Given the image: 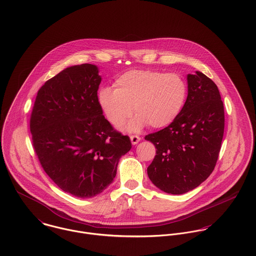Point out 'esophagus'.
Returning <instances> with one entry per match:
<instances>
[{
	"label": "esophagus",
	"instance_id": "esophagus-1",
	"mask_svg": "<svg viewBox=\"0 0 256 256\" xmlns=\"http://www.w3.org/2000/svg\"><path fill=\"white\" fill-rule=\"evenodd\" d=\"M130 139H131V142H132L133 145H136V144L139 143L140 140H141V138H140L139 136H137V135H131V136H130Z\"/></svg>",
	"mask_w": 256,
	"mask_h": 256
}]
</instances>
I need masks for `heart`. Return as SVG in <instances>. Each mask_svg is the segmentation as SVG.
I'll use <instances>...</instances> for the list:
<instances>
[{"label": "heart", "mask_w": 256, "mask_h": 256, "mask_svg": "<svg viewBox=\"0 0 256 256\" xmlns=\"http://www.w3.org/2000/svg\"><path fill=\"white\" fill-rule=\"evenodd\" d=\"M187 96V82L178 74L131 70L115 80V88L98 92V104L115 127L122 126L135 111L138 115L128 129L138 131L148 124L152 128L172 124L182 111Z\"/></svg>", "instance_id": "b5f03b06"}]
</instances>
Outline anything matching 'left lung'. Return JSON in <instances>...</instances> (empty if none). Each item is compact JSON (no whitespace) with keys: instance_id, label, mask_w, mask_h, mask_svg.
I'll return each mask as SVG.
<instances>
[{"instance_id":"1","label":"left lung","mask_w":256,"mask_h":256,"mask_svg":"<svg viewBox=\"0 0 256 256\" xmlns=\"http://www.w3.org/2000/svg\"><path fill=\"white\" fill-rule=\"evenodd\" d=\"M188 96L178 117L168 127L145 136L156 150L148 166L150 182L170 194L199 186L213 172L224 128L218 86L201 72L187 76Z\"/></svg>"}]
</instances>
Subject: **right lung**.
<instances>
[{
	"label": "right lung",
	"instance_id": "add662e5",
	"mask_svg": "<svg viewBox=\"0 0 256 256\" xmlns=\"http://www.w3.org/2000/svg\"><path fill=\"white\" fill-rule=\"evenodd\" d=\"M96 66L69 67L38 90L30 127L32 146L47 176L63 191L78 198L102 192L116 176L130 138L102 115Z\"/></svg>",
	"mask_w": 256,
	"mask_h": 256
}]
</instances>
